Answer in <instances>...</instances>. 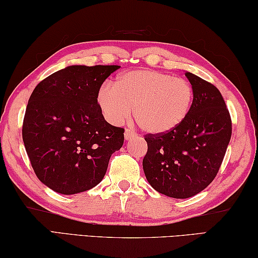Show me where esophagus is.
Returning a JSON list of instances; mask_svg holds the SVG:
<instances>
[{"label": "esophagus", "mask_w": 258, "mask_h": 258, "mask_svg": "<svg viewBox=\"0 0 258 258\" xmlns=\"http://www.w3.org/2000/svg\"><path fill=\"white\" fill-rule=\"evenodd\" d=\"M124 137H125V140H131V139L135 137V133L133 132V131H131V130H128V128H127V130L125 131Z\"/></svg>", "instance_id": "1"}]
</instances>
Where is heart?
Instances as JSON below:
<instances>
[{
	"label": "heart",
	"mask_w": 258,
	"mask_h": 258,
	"mask_svg": "<svg viewBox=\"0 0 258 258\" xmlns=\"http://www.w3.org/2000/svg\"><path fill=\"white\" fill-rule=\"evenodd\" d=\"M97 103L106 120L118 125L134 112L143 132L161 135L172 132L189 116L194 90L184 80L155 69L125 72L116 83L99 87Z\"/></svg>",
	"instance_id": "heart-1"
}]
</instances>
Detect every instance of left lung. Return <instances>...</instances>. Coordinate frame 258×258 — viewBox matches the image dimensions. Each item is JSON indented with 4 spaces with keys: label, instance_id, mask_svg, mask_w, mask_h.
<instances>
[{
    "label": "left lung",
    "instance_id": "obj_1",
    "mask_svg": "<svg viewBox=\"0 0 258 258\" xmlns=\"http://www.w3.org/2000/svg\"><path fill=\"white\" fill-rule=\"evenodd\" d=\"M194 90L189 116L172 132L146 135L142 165L156 191L176 199L190 198L211 184L223 161L232 121L216 86L185 73Z\"/></svg>",
    "mask_w": 258,
    "mask_h": 258
}]
</instances>
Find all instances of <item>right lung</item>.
I'll list each match as a JSON object with an SVG mask.
<instances>
[{
    "label": "right lung",
    "instance_id": "right-lung-1",
    "mask_svg": "<svg viewBox=\"0 0 258 258\" xmlns=\"http://www.w3.org/2000/svg\"><path fill=\"white\" fill-rule=\"evenodd\" d=\"M119 66H69L35 87L26 108L23 140L35 174L58 194L75 195L102 181L124 128L106 121L97 92Z\"/></svg>",
    "mask_w": 258,
    "mask_h": 258
}]
</instances>
